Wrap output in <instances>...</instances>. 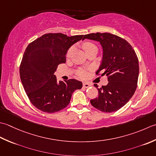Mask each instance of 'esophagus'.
<instances>
[{
	"instance_id": "34e87169",
	"label": "esophagus",
	"mask_w": 156,
	"mask_h": 156,
	"mask_svg": "<svg viewBox=\"0 0 156 156\" xmlns=\"http://www.w3.org/2000/svg\"><path fill=\"white\" fill-rule=\"evenodd\" d=\"M83 87H85V88H88V87H90L91 85H90V84H89L88 83H83Z\"/></svg>"
}]
</instances>
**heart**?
<instances>
[{"label": "heart", "instance_id": "1", "mask_svg": "<svg viewBox=\"0 0 156 156\" xmlns=\"http://www.w3.org/2000/svg\"><path fill=\"white\" fill-rule=\"evenodd\" d=\"M96 46L93 44L92 43L90 42H85L83 44V49L85 50V51H87L89 49L91 48L95 47ZM74 51V47L72 46L68 50L67 53H66V56L69 58V57H71V55H73V52ZM78 75L79 77H84L85 76V72L84 71H83V70H80V71H79L78 73Z\"/></svg>", "mask_w": 156, "mask_h": 156}]
</instances>
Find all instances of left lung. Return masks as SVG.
I'll list each match as a JSON object with an SVG mask.
<instances>
[{"label": "left lung", "mask_w": 156, "mask_h": 156, "mask_svg": "<svg viewBox=\"0 0 156 156\" xmlns=\"http://www.w3.org/2000/svg\"><path fill=\"white\" fill-rule=\"evenodd\" d=\"M99 42L103 56L96 75L108 76V83L98 88V97L91 100L92 106L104 112H116L128 102L137 86L139 60L135 50L123 38L110 33L85 35L83 40Z\"/></svg>", "instance_id": "1"}]
</instances>
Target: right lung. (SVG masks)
<instances>
[{
    "label": "right lung",
    "mask_w": 156,
    "mask_h": 156,
    "mask_svg": "<svg viewBox=\"0 0 156 156\" xmlns=\"http://www.w3.org/2000/svg\"><path fill=\"white\" fill-rule=\"evenodd\" d=\"M83 36L46 34L26 48L20 78L27 97L37 109L47 113L58 112L68 106L74 91L82 87V82L76 79L58 81L54 73L58 65L65 63L70 47Z\"/></svg>",
    "instance_id": "obj_1"
}]
</instances>
